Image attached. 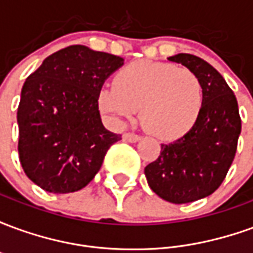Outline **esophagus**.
Listing matches in <instances>:
<instances>
[{"instance_id":"esophagus-1","label":"esophagus","mask_w":253,"mask_h":253,"mask_svg":"<svg viewBox=\"0 0 253 253\" xmlns=\"http://www.w3.org/2000/svg\"><path fill=\"white\" fill-rule=\"evenodd\" d=\"M123 139L127 141V142H137L141 139V135H138V134H134V132H126L125 135H123Z\"/></svg>"}]
</instances>
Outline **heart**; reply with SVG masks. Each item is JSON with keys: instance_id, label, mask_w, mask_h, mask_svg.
<instances>
[{"instance_id": "heart-1", "label": "heart", "mask_w": 253, "mask_h": 253, "mask_svg": "<svg viewBox=\"0 0 253 253\" xmlns=\"http://www.w3.org/2000/svg\"><path fill=\"white\" fill-rule=\"evenodd\" d=\"M100 110L114 122L139 110L145 130L161 139L188 132L205 108V88L195 73L172 63L137 61L118 70L114 85L97 96Z\"/></svg>"}]
</instances>
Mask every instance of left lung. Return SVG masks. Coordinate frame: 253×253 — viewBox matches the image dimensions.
Wrapping results in <instances>:
<instances>
[{"instance_id": "1", "label": "left lung", "mask_w": 253, "mask_h": 253, "mask_svg": "<svg viewBox=\"0 0 253 253\" xmlns=\"http://www.w3.org/2000/svg\"><path fill=\"white\" fill-rule=\"evenodd\" d=\"M169 61L201 78L205 108L186 135L161 145L145 175L160 198L181 205L211 195L222 184L236 156L241 118L233 90L210 63L191 54H177Z\"/></svg>"}]
</instances>
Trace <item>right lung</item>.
I'll return each mask as SVG.
<instances>
[{"mask_svg": "<svg viewBox=\"0 0 253 253\" xmlns=\"http://www.w3.org/2000/svg\"><path fill=\"white\" fill-rule=\"evenodd\" d=\"M123 58L69 46L31 73L17 108L19 159L25 175L48 192L84 188L121 134L108 131L97 96Z\"/></svg>", "mask_w": 253, "mask_h": 253, "instance_id": "1", "label": "right lung"}]
</instances>
